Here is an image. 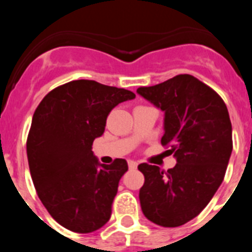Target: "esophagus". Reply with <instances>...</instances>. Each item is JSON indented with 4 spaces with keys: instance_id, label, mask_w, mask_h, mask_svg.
<instances>
[{
    "instance_id": "obj_1",
    "label": "esophagus",
    "mask_w": 252,
    "mask_h": 252,
    "mask_svg": "<svg viewBox=\"0 0 252 252\" xmlns=\"http://www.w3.org/2000/svg\"><path fill=\"white\" fill-rule=\"evenodd\" d=\"M127 164H128V168H130V169H136L137 168V162L133 161V160H128Z\"/></svg>"
}]
</instances>
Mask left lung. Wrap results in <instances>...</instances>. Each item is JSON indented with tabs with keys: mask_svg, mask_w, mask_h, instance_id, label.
<instances>
[{
	"mask_svg": "<svg viewBox=\"0 0 252 252\" xmlns=\"http://www.w3.org/2000/svg\"><path fill=\"white\" fill-rule=\"evenodd\" d=\"M137 93L165 112L161 145L177 158L168 171L140 164L141 209L159 226H182L206 208L223 180L232 153L230 115L221 95L190 74Z\"/></svg>",
	"mask_w": 252,
	"mask_h": 252,
	"instance_id": "left-lung-1",
	"label": "left lung"
}]
</instances>
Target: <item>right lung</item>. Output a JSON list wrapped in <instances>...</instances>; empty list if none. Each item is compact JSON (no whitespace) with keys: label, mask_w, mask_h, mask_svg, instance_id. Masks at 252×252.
Returning a JSON list of instances; mask_svg holds the SVG:
<instances>
[{"label":"right lung","mask_w":252,"mask_h":252,"mask_svg":"<svg viewBox=\"0 0 252 252\" xmlns=\"http://www.w3.org/2000/svg\"><path fill=\"white\" fill-rule=\"evenodd\" d=\"M132 98L131 91L79 79L50 91L35 110L26 141L32 183L49 215L73 232L110 220L128 166L125 159L99 164L92 145L113 107Z\"/></svg>","instance_id":"obj_1"}]
</instances>
